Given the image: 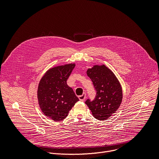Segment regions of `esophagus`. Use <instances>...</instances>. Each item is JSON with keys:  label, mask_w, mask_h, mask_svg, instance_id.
Listing matches in <instances>:
<instances>
[{"label": "esophagus", "mask_w": 159, "mask_h": 159, "mask_svg": "<svg viewBox=\"0 0 159 159\" xmlns=\"http://www.w3.org/2000/svg\"><path fill=\"white\" fill-rule=\"evenodd\" d=\"M85 98H86V95H85V93H84L83 94H82V95H80V96H79V100L81 101H84L85 100Z\"/></svg>", "instance_id": "obj_1"}]
</instances>
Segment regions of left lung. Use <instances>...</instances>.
<instances>
[{
	"label": "left lung",
	"mask_w": 159,
	"mask_h": 159,
	"mask_svg": "<svg viewBox=\"0 0 159 159\" xmlns=\"http://www.w3.org/2000/svg\"><path fill=\"white\" fill-rule=\"evenodd\" d=\"M96 90L95 99H87L85 104L93 116L98 120H106L119 108L123 99L121 85L110 69L104 65H94L87 71Z\"/></svg>",
	"instance_id": "8db88e82"
}]
</instances>
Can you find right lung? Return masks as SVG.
Returning <instances> with one entry per match:
<instances>
[{"label":"right lung","mask_w":159,"mask_h":159,"mask_svg":"<svg viewBox=\"0 0 159 159\" xmlns=\"http://www.w3.org/2000/svg\"><path fill=\"white\" fill-rule=\"evenodd\" d=\"M75 66V63H69L52 68L39 81L37 92L39 107L45 116L54 121L65 119L79 101L66 84Z\"/></svg>","instance_id":"obj_1"}]
</instances>
